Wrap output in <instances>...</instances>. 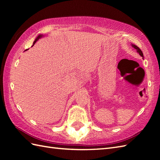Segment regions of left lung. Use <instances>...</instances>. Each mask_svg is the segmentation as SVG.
I'll use <instances>...</instances> for the list:
<instances>
[{
    "label": "left lung",
    "instance_id": "left-lung-1",
    "mask_svg": "<svg viewBox=\"0 0 160 160\" xmlns=\"http://www.w3.org/2000/svg\"><path fill=\"white\" fill-rule=\"evenodd\" d=\"M131 46H132V47H133L134 49H135L137 50V52H138L139 54H140V56H141L142 58H144L143 53H142V51H141V49H140V48H139L138 47H137V46L135 45H132V44H131Z\"/></svg>",
    "mask_w": 160,
    "mask_h": 160
}]
</instances>
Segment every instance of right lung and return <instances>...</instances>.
Wrapping results in <instances>:
<instances>
[{"instance_id": "add662e5", "label": "right lung", "mask_w": 160, "mask_h": 160, "mask_svg": "<svg viewBox=\"0 0 160 160\" xmlns=\"http://www.w3.org/2000/svg\"><path fill=\"white\" fill-rule=\"evenodd\" d=\"M45 36V35H43V34H40V35H38V36L36 37V38L35 39V40L34 41H33V45H35V43L36 42V41H38V39H40V38H42V37H44ZM26 50H28V49H26ZM25 50V51H26Z\"/></svg>"}]
</instances>
